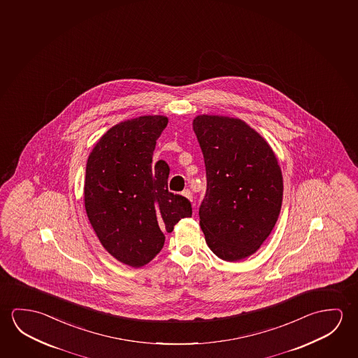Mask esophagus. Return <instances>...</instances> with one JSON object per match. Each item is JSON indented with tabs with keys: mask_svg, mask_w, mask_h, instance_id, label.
Listing matches in <instances>:
<instances>
[{
	"mask_svg": "<svg viewBox=\"0 0 358 358\" xmlns=\"http://www.w3.org/2000/svg\"><path fill=\"white\" fill-rule=\"evenodd\" d=\"M182 195H184L185 198L189 199L190 201H193V193H192V192H190L189 189H187V190H184V192H182Z\"/></svg>",
	"mask_w": 358,
	"mask_h": 358,
	"instance_id": "esophagus-1",
	"label": "esophagus"
}]
</instances>
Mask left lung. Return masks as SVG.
Wrapping results in <instances>:
<instances>
[{
  "label": "left lung",
  "instance_id": "obj_1",
  "mask_svg": "<svg viewBox=\"0 0 358 358\" xmlns=\"http://www.w3.org/2000/svg\"><path fill=\"white\" fill-rule=\"evenodd\" d=\"M193 129L204 155L206 193L199 209L206 244L225 262L252 255L273 231L284 182L268 143L244 120L198 115Z\"/></svg>",
  "mask_w": 358,
  "mask_h": 358
}]
</instances>
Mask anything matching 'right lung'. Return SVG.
<instances>
[{
    "instance_id": "add662e5",
    "label": "right lung",
    "mask_w": 358,
    "mask_h": 358,
    "mask_svg": "<svg viewBox=\"0 0 358 358\" xmlns=\"http://www.w3.org/2000/svg\"><path fill=\"white\" fill-rule=\"evenodd\" d=\"M168 124L164 115H143L114 125L96 142L85 166V206L103 248L118 262H152L192 204L168 190L169 165L153 152Z\"/></svg>"
}]
</instances>
